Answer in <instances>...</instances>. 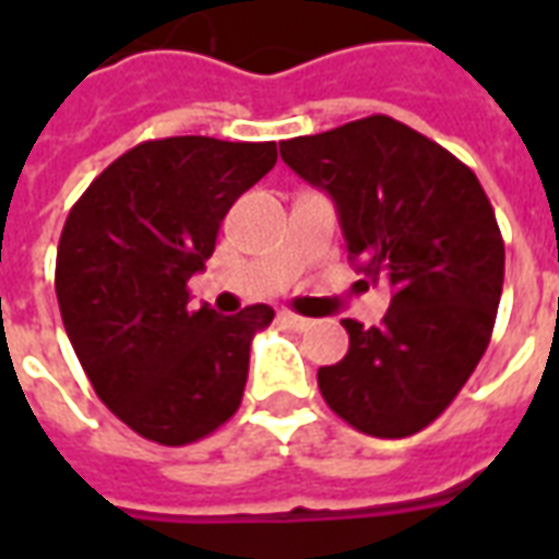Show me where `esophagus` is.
I'll use <instances>...</instances> for the list:
<instances>
[{
	"mask_svg": "<svg viewBox=\"0 0 559 559\" xmlns=\"http://www.w3.org/2000/svg\"><path fill=\"white\" fill-rule=\"evenodd\" d=\"M281 323H284V326L296 329V332H305V329L311 326V320H308V317L293 314V311H281Z\"/></svg>",
	"mask_w": 559,
	"mask_h": 559,
	"instance_id": "esophagus-1",
	"label": "esophagus"
}]
</instances>
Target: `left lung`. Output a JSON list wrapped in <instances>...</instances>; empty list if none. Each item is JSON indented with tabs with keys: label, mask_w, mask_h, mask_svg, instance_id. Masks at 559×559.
<instances>
[{
	"label": "left lung",
	"mask_w": 559,
	"mask_h": 559,
	"mask_svg": "<svg viewBox=\"0 0 559 559\" xmlns=\"http://www.w3.org/2000/svg\"><path fill=\"white\" fill-rule=\"evenodd\" d=\"M281 158L338 209L350 260L386 281L380 326L341 320L350 350L317 371L341 419L411 437L455 401L488 347L503 293V236L476 173L392 116L281 143Z\"/></svg>",
	"instance_id": "obj_1"
}]
</instances>
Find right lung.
Listing matches in <instances>:
<instances>
[{
	"mask_svg": "<svg viewBox=\"0 0 559 559\" xmlns=\"http://www.w3.org/2000/svg\"><path fill=\"white\" fill-rule=\"evenodd\" d=\"M275 160L272 140H146L68 212L56 251L68 338L95 395L152 443H194L242 404L251 338L275 311H194L188 278L206 266L233 203Z\"/></svg>",
	"mask_w": 559,
	"mask_h": 559,
	"instance_id": "1",
	"label": "right lung"
}]
</instances>
